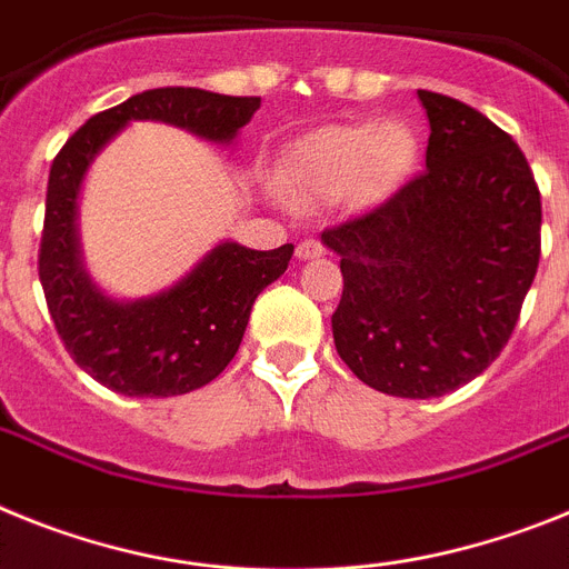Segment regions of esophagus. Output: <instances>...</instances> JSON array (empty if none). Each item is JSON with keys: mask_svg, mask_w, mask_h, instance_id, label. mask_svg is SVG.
I'll return each instance as SVG.
<instances>
[{"mask_svg": "<svg viewBox=\"0 0 569 569\" xmlns=\"http://www.w3.org/2000/svg\"><path fill=\"white\" fill-rule=\"evenodd\" d=\"M326 249L323 243H318V240H303V243L298 246V260H315V257H323Z\"/></svg>", "mask_w": 569, "mask_h": 569, "instance_id": "obj_1", "label": "esophagus"}]
</instances>
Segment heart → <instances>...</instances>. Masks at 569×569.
<instances>
[{
	"label": "heart",
	"mask_w": 569,
	"mask_h": 569,
	"mask_svg": "<svg viewBox=\"0 0 569 569\" xmlns=\"http://www.w3.org/2000/svg\"><path fill=\"white\" fill-rule=\"evenodd\" d=\"M418 162V137L403 122L326 126L300 137L280 168L289 200H338L358 191L360 200L380 202L401 189Z\"/></svg>",
	"instance_id": "heart-1"
}]
</instances>
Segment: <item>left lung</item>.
Instances as JSON below:
<instances>
[{
  "label": "left lung",
  "instance_id": "left-lung-1",
  "mask_svg": "<svg viewBox=\"0 0 569 569\" xmlns=\"http://www.w3.org/2000/svg\"><path fill=\"white\" fill-rule=\"evenodd\" d=\"M418 100L427 171L320 234L343 274L338 355L395 398H441L490 367L541 254V194L521 148L452 97L418 91Z\"/></svg>",
  "mask_w": 569,
  "mask_h": 569
}]
</instances>
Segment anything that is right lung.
I'll return each instance as SVG.
<instances>
[{
  "label": "right lung",
  "instance_id": "obj_1",
  "mask_svg": "<svg viewBox=\"0 0 569 569\" xmlns=\"http://www.w3.org/2000/svg\"><path fill=\"white\" fill-rule=\"evenodd\" d=\"M260 97L200 88H154L97 113L51 166L39 283L59 338L93 380L128 398H171L206 387L240 349L257 295L280 278L295 246L257 251L220 240L168 289L137 300L93 283L79 246V191L102 148L131 122L177 126L214 146H231Z\"/></svg>",
  "mask_w": 569,
  "mask_h": 569
}]
</instances>
